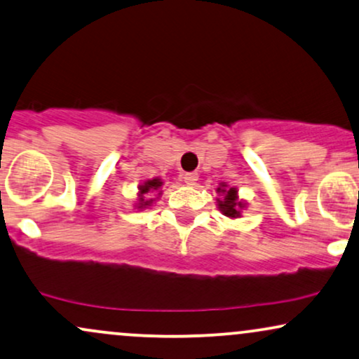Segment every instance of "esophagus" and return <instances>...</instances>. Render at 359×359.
I'll use <instances>...</instances> for the list:
<instances>
[{
    "mask_svg": "<svg viewBox=\"0 0 359 359\" xmlns=\"http://www.w3.org/2000/svg\"><path fill=\"white\" fill-rule=\"evenodd\" d=\"M183 181L188 184V187H193V184H196L198 181V172H187V175L183 176Z\"/></svg>",
    "mask_w": 359,
    "mask_h": 359,
    "instance_id": "obj_1",
    "label": "esophagus"
}]
</instances>
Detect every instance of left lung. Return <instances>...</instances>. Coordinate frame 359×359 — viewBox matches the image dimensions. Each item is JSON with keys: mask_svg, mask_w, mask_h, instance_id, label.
Segmentation results:
<instances>
[{"mask_svg": "<svg viewBox=\"0 0 359 359\" xmlns=\"http://www.w3.org/2000/svg\"><path fill=\"white\" fill-rule=\"evenodd\" d=\"M216 193L219 194V198H216V206L224 216H228L229 219L241 218L243 210H245L248 203L245 200H240L238 196V188L228 187L226 183H219V187L216 188Z\"/></svg>", "mask_w": 359, "mask_h": 359, "instance_id": "1", "label": "left lung"}]
</instances>
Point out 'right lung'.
I'll return each mask as SVG.
<instances>
[{
  "mask_svg": "<svg viewBox=\"0 0 359 359\" xmlns=\"http://www.w3.org/2000/svg\"><path fill=\"white\" fill-rule=\"evenodd\" d=\"M163 180L161 178H153V180H146L143 183L138 187V201L135 203V208H138V210H146V208L153 206V203L158 200L159 196H161L163 191ZM144 194H156V198H146L144 196Z\"/></svg>",
  "mask_w": 359,
  "mask_h": 359,
  "instance_id": "add662e5",
  "label": "right lung"
}]
</instances>
